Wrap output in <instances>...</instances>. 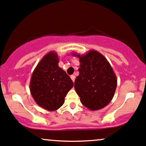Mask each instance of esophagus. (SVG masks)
Listing matches in <instances>:
<instances>
[{"label": "esophagus", "instance_id": "1", "mask_svg": "<svg viewBox=\"0 0 146 146\" xmlns=\"http://www.w3.org/2000/svg\"><path fill=\"white\" fill-rule=\"evenodd\" d=\"M70 78H71L73 82L75 81V78H76V76H75L74 75H71V76H70Z\"/></svg>", "mask_w": 146, "mask_h": 146}]
</instances>
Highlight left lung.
Returning a JSON list of instances; mask_svg holds the SVG:
<instances>
[{
	"label": "left lung",
	"instance_id": "8db88e82",
	"mask_svg": "<svg viewBox=\"0 0 146 146\" xmlns=\"http://www.w3.org/2000/svg\"><path fill=\"white\" fill-rule=\"evenodd\" d=\"M72 55L78 57L80 64L74 82L80 102L90 110L106 107L112 100L117 86L116 76L108 61L95 50Z\"/></svg>",
	"mask_w": 146,
	"mask_h": 146
}]
</instances>
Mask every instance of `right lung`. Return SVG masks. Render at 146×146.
Listing matches in <instances>:
<instances>
[{
  "instance_id": "right-lung-1",
  "label": "right lung",
  "mask_w": 146,
  "mask_h": 146,
  "mask_svg": "<svg viewBox=\"0 0 146 146\" xmlns=\"http://www.w3.org/2000/svg\"><path fill=\"white\" fill-rule=\"evenodd\" d=\"M55 51L46 54L35 68L31 76L30 90L38 105L48 111L59 109L74 84L62 68Z\"/></svg>"
}]
</instances>
